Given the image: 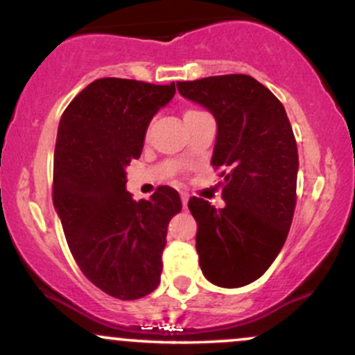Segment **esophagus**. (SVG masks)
<instances>
[{
  "label": "esophagus",
  "mask_w": 355,
  "mask_h": 355,
  "mask_svg": "<svg viewBox=\"0 0 355 355\" xmlns=\"http://www.w3.org/2000/svg\"><path fill=\"white\" fill-rule=\"evenodd\" d=\"M180 197H182V203H183V207H187V203H189V193H187V191H182Z\"/></svg>",
  "instance_id": "obj_1"
}]
</instances>
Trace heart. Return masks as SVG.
Returning a JSON list of instances; mask_svg holds the SVG:
<instances>
[{
    "mask_svg": "<svg viewBox=\"0 0 355 355\" xmlns=\"http://www.w3.org/2000/svg\"><path fill=\"white\" fill-rule=\"evenodd\" d=\"M195 113H200V112H198V110H193V108H190V110H187V112H185V116L195 115Z\"/></svg>",
    "mask_w": 355,
    "mask_h": 355,
    "instance_id": "obj_1",
    "label": "heart"
}]
</instances>
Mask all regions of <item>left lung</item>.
<instances>
[{
	"mask_svg": "<svg viewBox=\"0 0 355 355\" xmlns=\"http://www.w3.org/2000/svg\"><path fill=\"white\" fill-rule=\"evenodd\" d=\"M182 96L217 120L211 166L223 168V209L191 197L203 275L235 288L266 274L284 247L297 202L299 155L284 105L248 75L178 81Z\"/></svg>",
	"mask_w": 355,
	"mask_h": 355,
	"instance_id": "left-lung-1",
	"label": "left lung"
}]
</instances>
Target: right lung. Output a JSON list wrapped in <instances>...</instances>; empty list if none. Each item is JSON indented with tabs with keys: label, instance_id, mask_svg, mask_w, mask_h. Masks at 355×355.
Masks as SVG:
<instances>
[{
	"label": "right lung",
	"instance_id": "right-lung-1",
	"mask_svg": "<svg viewBox=\"0 0 355 355\" xmlns=\"http://www.w3.org/2000/svg\"><path fill=\"white\" fill-rule=\"evenodd\" d=\"M173 95L175 83L100 78L71 100L58 125L53 205L80 270L120 300L158 287L166 227L182 210L172 187L140 202L125 189V168L140 158L150 120Z\"/></svg>",
	"mask_w": 355,
	"mask_h": 355
}]
</instances>
